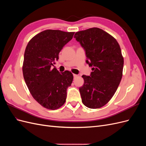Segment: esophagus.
I'll list each match as a JSON object with an SVG mask.
<instances>
[{
  "label": "esophagus",
  "instance_id": "obj_1",
  "mask_svg": "<svg viewBox=\"0 0 146 146\" xmlns=\"http://www.w3.org/2000/svg\"><path fill=\"white\" fill-rule=\"evenodd\" d=\"M73 76H74V78H76V77H77V75H76V74H73Z\"/></svg>",
  "mask_w": 146,
  "mask_h": 146
}]
</instances>
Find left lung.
<instances>
[{"instance_id": "1", "label": "left lung", "mask_w": 146, "mask_h": 146, "mask_svg": "<svg viewBox=\"0 0 146 146\" xmlns=\"http://www.w3.org/2000/svg\"><path fill=\"white\" fill-rule=\"evenodd\" d=\"M74 38L92 70L90 76H82L84 84L79 88L82 102L88 108H100L112 98L121 80L123 58L120 46L111 35L96 27L78 32Z\"/></svg>"}]
</instances>
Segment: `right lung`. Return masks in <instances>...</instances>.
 I'll return each mask as SVG.
<instances>
[{"label": "right lung", "mask_w": 146, "mask_h": 146, "mask_svg": "<svg viewBox=\"0 0 146 146\" xmlns=\"http://www.w3.org/2000/svg\"><path fill=\"white\" fill-rule=\"evenodd\" d=\"M74 34L46 30L35 35L26 47L23 67L24 80L33 98L46 108L56 110L65 103L72 74L68 70L60 73L52 68Z\"/></svg>", "instance_id": "add662e5"}]
</instances>
